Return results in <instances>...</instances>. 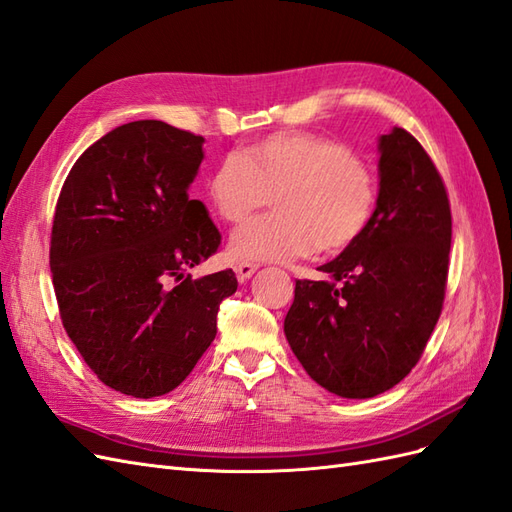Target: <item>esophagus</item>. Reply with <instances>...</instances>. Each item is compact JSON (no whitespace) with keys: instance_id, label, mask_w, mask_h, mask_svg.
<instances>
[{"instance_id":"1","label":"esophagus","mask_w":512,"mask_h":512,"mask_svg":"<svg viewBox=\"0 0 512 512\" xmlns=\"http://www.w3.org/2000/svg\"><path fill=\"white\" fill-rule=\"evenodd\" d=\"M257 268H259V266H257V264H251V261H242V264L235 266V274H238L240 281H246V279L253 277Z\"/></svg>"}]
</instances>
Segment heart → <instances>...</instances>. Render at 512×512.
Wrapping results in <instances>:
<instances>
[{
  "mask_svg": "<svg viewBox=\"0 0 512 512\" xmlns=\"http://www.w3.org/2000/svg\"><path fill=\"white\" fill-rule=\"evenodd\" d=\"M207 201L231 225L270 203L277 212L233 233L229 255L292 261L313 251L337 253L370 227L376 177L344 144L316 134H277L231 153L205 181Z\"/></svg>",
  "mask_w": 512,
  "mask_h": 512,
  "instance_id": "heart-1",
  "label": "heart"
}]
</instances>
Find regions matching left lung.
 Segmentation results:
<instances>
[{"instance_id": "1", "label": "left lung", "mask_w": 512, "mask_h": 512, "mask_svg": "<svg viewBox=\"0 0 512 512\" xmlns=\"http://www.w3.org/2000/svg\"><path fill=\"white\" fill-rule=\"evenodd\" d=\"M370 227L329 264L331 281H296L283 331L305 372L342 398H374L422 357L441 316L452 214L435 164L409 131L378 138Z\"/></svg>"}]
</instances>
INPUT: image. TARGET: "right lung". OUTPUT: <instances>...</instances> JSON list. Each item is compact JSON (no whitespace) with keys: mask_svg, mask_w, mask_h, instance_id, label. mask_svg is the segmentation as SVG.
I'll return each instance as SVG.
<instances>
[{"mask_svg":"<svg viewBox=\"0 0 512 512\" xmlns=\"http://www.w3.org/2000/svg\"><path fill=\"white\" fill-rule=\"evenodd\" d=\"M203 136L162 121L108 131L58 196L49 266L64 331L103 385L155 398L186 381L216 337L233 270L192 281L220 233L188 196Z\"/></svg>","mask_w":512,"mask_h":512,"instance_id":"right-lung-1","label":"right lung"}]
</instances>
